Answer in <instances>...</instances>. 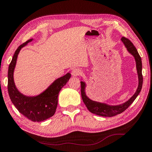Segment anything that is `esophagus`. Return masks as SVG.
I'll list each match as a JSON object with an SVG mask.
<instances>
[{"mask_svg": "<svg viewBox=\"0 0 152 152\" xmlns=\"http://www.w3.org/2000/svg\"><path fill=\"white\" fill-rule=\"evenodd\" d=\"M81 73V70L78 69V68H74L72 70V75L73 76H78L79 75H80Z\"/></svg>", "mask_w": 152, "mask_h": 152, "instance_id": "34e87169", "label": "esophagus"}]
</instances>
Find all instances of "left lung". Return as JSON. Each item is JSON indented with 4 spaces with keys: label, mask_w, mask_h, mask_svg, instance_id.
Masks as SVG:
<instances>
[{
    "label": "left lung",
    "mask_w": 152,
    "mask_h": 152,
    "mask_svg": "<svg viewBox=\"0 0 152 152\" xmlns=\"http://www.w3.org/2000/svg\"><path fill=\"white\" fill-rule=\"evenodd\" d=\"M121 41L123 42L124 45L127 49L128 52L131 54L134 57L136 61V70H137L138 78V88L136 89L134 94L129 98L127 101L124 103L116 104V105H111L104 102H97L93 100L87 96L85 92V88H86V84L84 81H80L81 85V96L87 108L88 109L89 112L93 114H96L98 116H104V117H112L116 115L120 114L121 113L123 112L124 111L129 107L130 104L134 101L136 97L138 96L140 92L142 86V61L140 55L136 50L133 43L130 41L129 39L125 37L121 38Z\"/></svg>",
    "instance_id": "obj_1"
}]
</instances>
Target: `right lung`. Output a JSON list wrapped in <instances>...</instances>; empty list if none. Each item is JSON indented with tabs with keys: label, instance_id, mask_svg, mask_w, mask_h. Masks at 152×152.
<instances>
[{
	"label": "right lung",
	"instance_id": "add662e5",
	"mask_svg": "<svg viewBox=\"0 0 152 152\" xmlns=\"http://www.w3.org/2000/svg\"><path fill=\"white\" fill-rule=\"evenodd\" d=\"M32 40L33 38H31L24 42L15 52L8 69L7 88L10 99L18 112L31 121L40 122L54 116L58 105V94L62 87L69 80L71 74L69 72L57 78L45 90L37 96H27L20 93L14 83V69L20 50Z\"/></svg>",
	"mask_w": 152,
	"mask_h": 152
}]
</instances>
